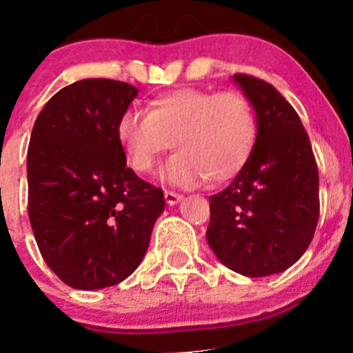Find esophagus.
Instances as JSON below:
<instances>
[{"label":"esophagus","mask_w":353,"mask_h":353,"mask_svg":"<svg viewBox=\"0 0 353 353\" xmlns=\"http://www.w3.org/2000/svg\"><path fill=\"white\" fill-rule=\"evenodd\" d=\"M163 196H165V201L169 205H176V203H179L181 200H183V194L174 193V191H165V194H163Z\"/></svg>","instance_id":"esophagus-1"}]
</instances>
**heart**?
Here are the masks:
<instances>
[{
  "instance_id": "1",
  "label": "heart",
  "mask_w": 353,
  "mask_h": 353,
  "mask_svg": "<svg viewBox=\"0 0 353 353\" xmlns=\"http://www.w3.org/2000/svg\"><path fill=\"white\" fill-rule=\"evenodd\" d=\"M256 132L255 110L238 91L183 88L155 98L148 112L128 108L117 121V139L136 172H150L174 141L177 153L163 167L162 179L181 188L238 176L252 157Z\"/></svg>"
}]
</instances>
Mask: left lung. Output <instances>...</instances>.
<instances>
[{
  "mask_svg": "<svg viewBox=\"0 0 353 353\" xmlns=\"http://www.w3.org/2000/svg\"><path fill=\"white\" fill-rule=\"evenodd\" d=\"M256 115L245 169L210 196L207 241L225 268L248 278L278 274L305 253L319 221V172L295 108L274 85L234 74Z\"/></svg>",
  "mask_w": 353,
  "mask_h": 353,
  "instance_id": "left-lung-1",
  "label": "left lung"
}]
</instances>
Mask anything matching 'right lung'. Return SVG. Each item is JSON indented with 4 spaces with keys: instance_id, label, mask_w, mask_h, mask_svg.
Here are the masks:
<instances>
[{
    "instance_id": "obj_1",
    "label": "right lung",
    "mask_w": 353,
    "mask_h": 353,
    "mask_svg": "<svg viewBox=\"0 0 353 353\" xmlns=\"http://www.w3.org/2000/svg\"><path fill=\"white\" fill-rule=\"evenodd\" d=\"M138 88L82 79L34 122L27 152L29 221L48 268L70 288L124 281L141 263L163 191L128 167L117 121Z\"/></svg>"
}]
</instances>
